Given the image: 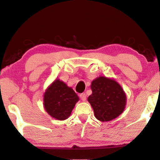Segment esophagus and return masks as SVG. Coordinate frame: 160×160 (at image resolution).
<instances>
[{"label": "esophagus", "instance_id": "1", "mask_svg": "<svg viewBox=\"0 0 160 160\" xmlns=\"http://www.w3.org/2000/svg\"><path fill=\"white\" fill-rule=\"evenodd\" d=\"M80 99L82 100V101L85 102V100H86V99H87L86 94H85V93H81V94H80Z\"/></svg>", "mask_w": 160, "mask_h": 160}]
</instances>
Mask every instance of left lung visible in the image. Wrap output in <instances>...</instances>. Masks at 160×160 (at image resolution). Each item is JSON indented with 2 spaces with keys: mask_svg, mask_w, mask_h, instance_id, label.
Wrapping results in <instances>:
<instances>
[{
  "mask_svg": "<svg viewBox=\"0 0 160 160\" xmlns=\"http://www.w3.org/2000/svg\"><path fill=\"white\" fill-rule=\"evenodd\" d=\"M91 89L92 94L88 99L98 120L109 121L122 113L126 96L118 82L106 77H99L92 81Z\"/></svg>",
  "mask_w": 160,
  "mask_h": 160,
  "instance_id": "obj_1",
  "label": "left lung"
}]
</instances>
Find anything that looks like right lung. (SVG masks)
I'll return each instance as SVG.
<instances>
[{"label": "right lung", "instance_id": "add662e5", "mask_svg": "<svg viewBox=\"0 0 160 160\" xmlns=\"http://www.w3.org/2000/svg\"><path fill=\"white\" fill-rule=\"evenodd\" d=\"M79 97L71 88L59 80L49 86L44 96V104L48 114L58 120L68 118Z\"/></svg>", "mask_w": 160, "mask_h": 160}]
</instances>
